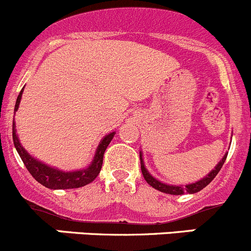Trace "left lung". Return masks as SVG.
Masks as SVG:
<instances>
[{"instance_id":"obj_1","label":"left lung","mask_w":251,"mask_h":251,"mask_svg":"<svg viewBox=\"0 0 251 251\" xmlns=\"http://www.w3.org/2000/svg\"><path fill=\"white\" fill-rule=\"evenodd\" d=\"M227 155L228 153H226L225 156H223L222 160L220 161V162L217 163V166L215 167V170H212L209 175L206 176V177H204L202 179L198 180V182L195 183H192V184H187L185 187H183V185H170V184H166V183H162L160 182V180H157L156 178H153L152 176L150 175V173L148 172V170L145 168V166H144V161H143V153H141L140 151V163H141V173H143L144 178H145V180L148 182V184H150L151 187L155 188V189L160 190V192L162 193H166V194H171V195H183L185 194V193H189V194H194V193H198L200 192L201 189H204L205 187H206L207 184H210L211 180L213 179V178L217 176V173L220 172L221 168H222L223 163H225L226 158H227Z\"/></svg>"}]
</instances>
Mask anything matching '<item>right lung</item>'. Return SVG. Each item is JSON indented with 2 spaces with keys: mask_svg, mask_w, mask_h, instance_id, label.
<instances>
[{
  "mask_svg": "<svg viewBox=\"0 0 251 251\" xmlns=\"http://www.w3.org/2000/svg\"><path fill=\"white\" fill-rule=\"evenodd\" d=\"M24 88L22 89L19 93L18 98L16 101V107H14V113L18 110L19 102H21L22 94H23ZM115 131L107 134L102 140L99 144L98 149H96L95 156H94L93 162L90 163L88 168L80 171H73V172H63L57 168L50 167V166L45 165V163L40 162L39 160L34 158L33 156L29 155L25 151V149L19 143L18 135L16 133V125L13 122V143L16 146L17 151H18L19 156H21L22 161L25 165L26 170L30 172V175L38 180L40 184L44 187L50 188V189H74V188H80L84 185L89 184L93 182L100 173L101 167H102V161H103V153H105L106 149H107L108 144L115 136Z\"/></svg>",
  "mask_w": 251,
  "mask_h": 251,
  "instance_id": "obj_1",
  "label": "right lung"
}]
</instances>
